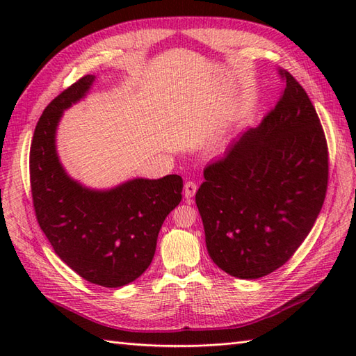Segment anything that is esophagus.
Instances as JSON below:
<instances>
[{
	"label": "esophagus",
	"instance_id": "34e87169",
	"mask_svg": "<svg viewBox=\"0 0 356 356\" xmlns=\"http://www.w3.org/2000/svg\"><path fill=\"white\" fill-rule=\"evenodd\" d=\"M195 191H197V185H195L194 182H186V184H185L184 193H185V197H186V199H191L193 195L195 194Z\"/></svg>",
	"mask_w": 356,
	"mask_h": 356
}]
</instances>
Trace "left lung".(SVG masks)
<instances>
[{
  "instance_id": "left-lung-1",
  "label": "left lung",
  "mask_w": 356,
  "mask_h": 356,
  "mask_svg": "<svg viewBox=\"0 0 356 356\" xmlns=\"http://www.w3.org/2000/svg\"><path fill=\"white\" fill-rule=\"evenodd\" d=\"M282 99L209 163L195 194L208 254L226 274L255 280L291 259L327 190V143L309 96L292 74Z\"/></svg>"
}]
</instances>
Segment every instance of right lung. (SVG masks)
Returning a JSON list of instances; mask_svg holds the SVG:
<instances>
[{"instance_id":"right-lung-1","label":"right lung","mask_w":356,"mask_h":356,"mask_svg":"<svg viewBox=\"0 0 356 356\" xmlns=\"http://www.w3.org/2000/svg\"><path fill=\"white\" fill-rule=\"evenodd\" d=\"M95 79L81 78L44 110L30 147V184L38 223L59 259L90 283L120 287L153 261L159 231L182 200L184 182L170 174L96 190L65 171L56 149L58 125Z\"/></svg>"}]
</instances>
